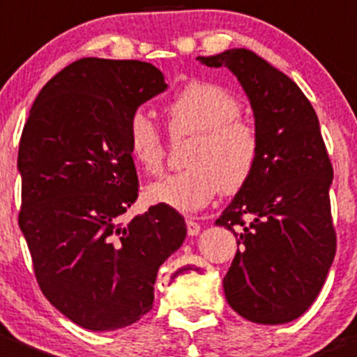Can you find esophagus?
<instances>
[{
  "label": "esophagus",
  "instance_id": "34e87169",
  "mask_svg": "<svg viewBox=\"0 0 357 357\" xmlns=\"http://www.w3.org/2000/svg\"><path fill=\"white\" fill-rule=\"evenodd\" d=\"M186 226H188V235L197 236L200 233V225L192 218H186Z\"/></svg>",
  "mask_w": 357,
  "mask_h": 357
}]
</instances>
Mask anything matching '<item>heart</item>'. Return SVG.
Returning <instances> with one entry per match:
<instances>
[{
    "label": "heart",
    "mask_w": 357,
    "mask_h": 357,
    "mask_svg": "<svg viewBox=\"0 0 357 357\" xmlns=\"http://www.w3.org/2000/svg\"><path fill=\"white\" fill-rule=\"evenodd\" d=\"M238 100L222 86L193 81L165 105L174 135H193L186 153L188 167L162 176L146 188L152 204L193 212L207 205L215 192L235 193L245 186L259 157L255 129L240 119ZM128 143L143 171L155 174L164 162L160 131L145 112L129 117Z\"/></svg>",
    "instance_id": "obj_1"
}]
</instances>
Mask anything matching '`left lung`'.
<instances>
[{"mask_svg":"<svg viewBox=\"0 0 357 357\" xmlns=\"http://www.w3.org/2000/svg\"><path fill=\"white\" fill-rule=\"evenodd\" d=\"M199 62L226 67L238 79L259 139L250 179L215 221L240 245L222 280L226 301L259 325L294 321L318 297L337 248L333 169L318 115L289 75L250 50H226Z\"/></svg>","mask_w":357,"mask_h":357,"instance_id":"8db88e82","label":"left lung"}]
</instances>
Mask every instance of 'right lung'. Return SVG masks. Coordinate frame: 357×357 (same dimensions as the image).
<instances>
[{
	"label": "right lung",
	"mask_w": 357,
	"mask_h": 357,
	"mask_svg": "<svg viewBox=\"0 0 357 357\" xmlns=\"http://www.w3.org/2000/svg\"><path fill=\"white\" fill-rule=\"evenodd\" d=\"M165 89L152 63L81 59L46 82L24 126L20 231L45 297L86 330L142 319L158 268L185 242L167 205L121 221L138 199L129 117Z\"/></svg>",
	"instance_id": "add662e5"
}]
</instances>
